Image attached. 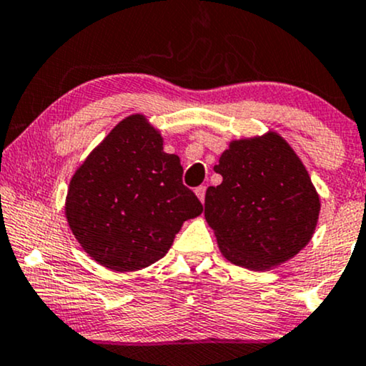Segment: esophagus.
<instances>
[{
	"label": "esophagus",
	"mask_w": 366,
	"mask_h": 366,
	"mask_svg": "<svg viewBox=\"0 0 366 366\" xmlns=\"http://www.w3.org/2000/svg\"><path fill=\"white\" fill-rule=\"evenodd\" d=\"M194 192H196V196L199 197L201 203H204V196H207V186H199V187H196V189H194Z\"/></svg>",
	"instance_id": "34e87169"
}]
</instances>
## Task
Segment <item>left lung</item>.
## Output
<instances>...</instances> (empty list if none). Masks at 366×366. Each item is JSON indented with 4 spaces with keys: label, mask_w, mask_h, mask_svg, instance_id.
Segmentation results:
<instances>
[{
    "label": "left lung",
    "mask_w": 366,
    "mask_h": 366,
    "mask_svg": "<svg viewBox=\"0 0 366 366\" xmlns=\"http://www.w3.org/2000/svg\"><path fill=\"white\" fill-rule=\"evenodd\" d=\"M208 187L204 218L229 262L263 272L287 262L312 239L320 197L297 154L277 132L230 142Z\"/></svg>",
    "instance_id": "left-lung-1"
}]
</instances>
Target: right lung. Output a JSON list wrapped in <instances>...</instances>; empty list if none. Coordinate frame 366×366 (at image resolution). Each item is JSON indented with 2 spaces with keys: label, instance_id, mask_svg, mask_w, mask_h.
I'll return each instance as SVG.
<instances>
[{
  "label": "right lung",
  "instance_id": "add662e5",
  "mask_svg": "<svg viewBox=\"0 0 366 366\" xmlns=\"http://www.w3.org/2000/svg\"><path fill=\"white\" fill-rule=\"evenodd\" d=\"M182 172L144 115L122 120L70 180L65 215L79 244L117 272L158 262L184 222L203 212Z\"/></svg>",
  "mask_w": 366,
  "mask_h": 366
}]
</instances>
